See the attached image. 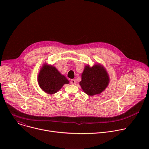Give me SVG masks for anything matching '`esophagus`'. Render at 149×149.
<instances>
[{
	"mask_svg": "<svg viewBox=\"0 0 149 149\" xmlns=\"http://www.w3.org/2000/svg\"><path fill=\"white\" fill-rule=\"evenodd\" d=\"M70 83H71V84H75L76 83V81H75V79H71V80L70 81Z\"/></svg>",
	"mask_w": 149,
	"mask_h": 149,
	"instance_id": "obj_1",
	"label": "esophagus"
}]
</instances>
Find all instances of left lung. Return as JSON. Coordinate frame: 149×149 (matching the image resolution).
Returning <instances> with one entry per match:
<instances>
[{
  "mask_svg": "<svg viewBox=\"0 0 149 149\" xmlns=\"http://www.w3.org/2000/svg\"><path fill=\"white\" fill-rule=\"evenodd\" d=\"M109 82V77L104 68L100 65H95L93 67L88 65L86 67L79 84L85 93L92 96L103 91Z\"/></svg>",
  "mask_w": 149,
  "mask_h": 149,
  "instance_id": "8db88e82",
  "label": "left lung"
}]
</instances>
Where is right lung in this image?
Masks as SVG:
<instances>
[{
	"instance_id": "obj_1",
	"label": "right lung",
	"mask_w": 149,
	"mask_h": 149,
	"mask_svg": "<svg viewBox=\"0 0 149 149\" xmlns=\"http://www.w3.org/2000/svg\"><path fill=\"white\" fill-rule=\"evenodd\" d=\"M38 82L42 90L52 94L59 91L65 84H68L69 81L56 68L44 65L38 75Z\"/></svg>"
}]
</instances>
